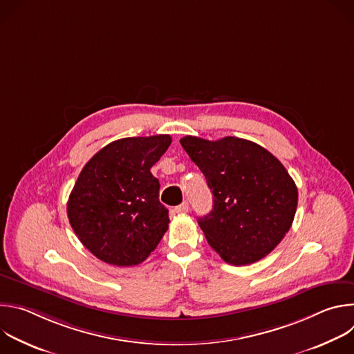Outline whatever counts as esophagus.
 I'll return each mask as SVG.
<instances>
[{
	"instance_id": "esophagus-1",
	"label": "esophagus",
	"mask_w": 354,
	"mask_h": 354,
	"mask_svg": "<svg viewBox=\"0 0 354 354\" xmlns=\"http://www.w3.org/2000/svg\"><path fill=\"white\" fill-rule=\"evenodd\" d=\"M175 212H176V213H187V212H189V203H187V201H183L182 205L176 206V207H175Z\"/></svg>"
}]
</instances>
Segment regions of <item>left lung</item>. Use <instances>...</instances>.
Listing matches in <instances>:
<instances>
[{
  "mask_svg": "<svg viewBox=\"0 0 354 354\" xmlns=\"http://www.w3.org/2000/svg\"><path fill=\"white\" fill-rule=\"evenodd\" d=\"M206 176L213 210L198 218L209 245L230 265L258 262L288 232L298 201L283 164L257 142L238 137L180 138Z\"/></svg>",
  "mask_w": 354,
  "mask_h": 354,
  "instance_id": "obj_1",
  "label": "left lung"
}]
</instances>
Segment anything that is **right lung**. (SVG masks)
<instances>
[{
	"label": "right lung",
	"instance_id": "obj_1",
	"mask_svg": "<svg viewBox=\"0 0 354 354\" xmlns=\"http://www.w3.org/2000/svg\"><path fill=\"white\" fill-rule=\"evenodd\" d=\"M168 134L116 140L82 168L68 197L70 224L97 259L115 266L144 262L168 230L153 167L171 145Z\"/></svg>",
	"mask_w": 354,
	"mask_h": 354
}]
</instances>
